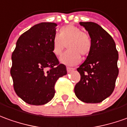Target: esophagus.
<instances>
[{
    "instance_id": "1",
    "label": "esophagus",
    "mask_w": 127,
    "mask_h": 127,
    "mask_svg": "<svg viewBox=\"0 0 127 127\" xmlns=\"http://www.w3.org/2000/svg\"><path fill=\"white\" fill-rule=\"evenodd\" d=\"M75 69L74 68H72V67H69V66H67L66 67V70H67V72H70V71H71L73 70H74Z\"/></svg>"
}]
</instances>
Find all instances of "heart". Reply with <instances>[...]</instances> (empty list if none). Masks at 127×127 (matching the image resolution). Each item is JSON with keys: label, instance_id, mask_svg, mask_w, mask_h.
I'll return each mask as SVG.
<instances>
[{"label": "heart", "instance_id": "obj_1", "mask_svg": "<svg viewBox=\"0 0 127 127\" xmlns=\"http://www.w3.org/2000/svg\"><path fill=\"white\" fill-rule=\"evenodd\" d=\"M66 47V51L61 58L62 63L74 65L80 61V56L89 54L92 49V39L87 33L78 27L68 25L61 27L58 35L52 40V51L56 56H60Z\"/></svg>", "mask_w": 127, "mask_h": 127}]
</instances>
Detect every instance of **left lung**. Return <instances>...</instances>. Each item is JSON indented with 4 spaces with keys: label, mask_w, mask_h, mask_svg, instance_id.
Masks as SVG:
<instances>
[{
    "label": "left lung",
    "mask_w": 127,
    "mask_h": 127,
    "mask_svg": "<svg viewBox=\"0 0 127 127\" xmlns=\"http://www.w3.org/2000/svg\"><path fill=\"white\" fill-rule=\"evenodd\" d=\"M92 39V49L87 59L77 69L80 80L75 94L86 103H99L113 93L118 76V53L113 38L99 25L80 22Z\"/></svg>",
    "instance_id": "1"
}]
</instances>
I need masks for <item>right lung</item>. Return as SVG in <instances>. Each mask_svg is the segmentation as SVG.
Masks as SVG:
<instances>
[{"mask_svg":"<svg viewBox=\"0 0 127 127\" xmlns=\"http://www.w3.org/2000/svg\"><path fill=\"white\" fill-rule=\"evenodd\" d=\"M56 26L54 23L33 26L18 39L11 55L14 91L27 104L42 105L51 100L58 79L67 73L52 51Z\"/></svg>","mask_w":127,"mask_h":127,"instance_id":"obj_1","label":"right lung"}]
</instances>
